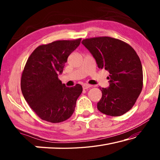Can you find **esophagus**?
<instances>
[{
    "instance_id": "34e87169",
    "label": "esophagus",
    "mask_w": 160,
    "mask_h": 160,
    "mask_svg": "<svg viewBox=\"0 0 160 160\" xmlns=\"http://www.w3.org/2000/svg\"><path fill=\"white\" fill-rule=\"evenodd\" d=\"M92 86L90 85H88V84H85V85H82V88H83L84 90H87V89L90 88H92Z\"/></svg>"
}]
</instances>
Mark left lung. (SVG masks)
Wrapping results in <instances>:
<instances>
[{"mask_svg":"<svg viewBox=\"0 0 160 160\" xmlns=\"http://www.w3.org/2000/svg\"><path fill=\"white\" fill-rule=\"evenodd\" d=\"M82 44L95 59L99 68L109 72V85L100 88L97 103L100 112L112 116L131 109L142 88V68L138 56L129 44L109 37L84 39Z\"/></svg>","mask_w":160,"mask_h":160,"instance_id":"left-lung-1","label":"left lung"}]
</instances>
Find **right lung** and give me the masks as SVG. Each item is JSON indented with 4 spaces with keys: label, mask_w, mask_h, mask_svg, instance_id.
Returning a JSON list of instances; mask_svg holds the SVG:
<instances>
[{
    "label": "right lung",
    "mask_w": 160,
    "mask_h": 160,
    "mask_svg": "<svg viewBox=\"0 0 160 160\" xmlns=\"http://www.w3.org/2000/svg\"><path fill=\"white\" fill-rule=\"evenodd\" d=\"M80 41L62 40L41 45L28 59L22 75L21 90L28 104L42 120L60 123L74 112L82 87L77 84L68 88L58 76Z\"/></svg>",
    "instance_id": "obj_1"
}]
</instances>
